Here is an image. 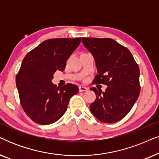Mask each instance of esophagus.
Instances as JSON below:
<instances>
[{
    "instance_id": "34e87169",
    "label": "esophagus",
    "mask_w": 159,
    "mask_h": 159,
    "mask_svg": "<svg viewBox=\"0 0 159 159\" xmlns=\"http://www.w3.org/2000/svg\"><path fill=\"white\" fill-rule=\"evenodd\" d=\"M79 90H80V92L87 91L88 88H85V87H83V86H80V87H79Z\"/></svg>"
}]
</instances>
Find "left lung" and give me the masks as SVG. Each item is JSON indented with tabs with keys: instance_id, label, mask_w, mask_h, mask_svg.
<instances>
[{
	"instance_id": "8db88e82",
	"label": "left lung",
	"mask_w": 159,
	"mask_h": 159,
	"mask_svg": "<svg viewBox=\"0 0 159 159\" xmlns=\"http://www.w3.org/2000/svg\"><path fill=\"white\" fill-rule=\"evenodd\" d=\"M82 42L97 67L93 82L107 85L105 92L90 88L96 98L90 110L103 123H116L130 112L139 96V66L129 49L112 39L82 38Z\"/></svg>"
}]
</instances>
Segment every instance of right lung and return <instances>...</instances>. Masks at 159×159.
I'll use <instances>...</instances> for the list:
<instances>
[{"instance_id":"obj_1","label":"right lung","mask_w":159,"mask_h":159,"mask_svg":"<svg viewBox=\"0 0 159 159\" xmlns=\"http://www.w3.org/2000/svg\"><path fill=\"white\" fill-rule=\"evenodd\" d=\"M82 38L51 39L44 41L24 57L16 77L21 106L35 123L49 125L58 120L69 100L79 88L68 83L60 88L53 84V75L63 71L66 61Z\"/></svg>"}]
</instances>
